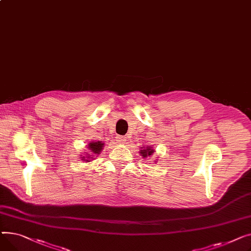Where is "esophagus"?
<instances>
[{"label": "esophagus", "instance_id": "obj_1", "mask_svg": "<svg viewBox=\"0 0 251 251\" xmlns=\"http://www.w3.org/2000/svg\"><path fill=\"white\" fill-rule=\"evenodd\" d=\"M116 140H117V142L119 143H121V144H126V137H124V136H119L116 138Z\"/></svg>", "mask_w": 251, "mask_h": 251}]
</instances>
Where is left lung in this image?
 I'll return each mask as SVG.
<instances>
[{
  "instance_id": "obj_1",
  "label": "left lung",
  "mask_w": 251,
  "mask_h": 251,
  "mask_svg": "<svg viewBox=\"0 0 251 251\" xmlns=\"http://www.w3.org/2000/svg\"><path fill=\"white\" fill-rule=\"evenodd\" d=\"M141 154H142V156L144 157V158H146V157H148V156H150V155H152L153 154V150H151L149 147L147 149H144V150H141V152H140Z\"/></svg>"
}]
</instances>
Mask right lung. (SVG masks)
<instances>
[{
  "label": "right lung",
  "mask_w": 251,
  "mask_h": 251,
  "mask_svg": "<svg viewBox=\"0 0 251 251\" xmlns=\"http://www.w3.org/2000/svg\"><path fill=\"white\" fill-rule=\"evenodd\" d=\"M102 146H103V143H101V142H94V143H90V145H89V149H90V151L92 152V154H100V152H101V150H102ZM90 156H88V158H89ZM83 158H85V157H83ZM83 160H85V159H83ZM87 162H89L87 160Z\"/></svg>",
  "instance_id": "add662e5"
}]
</instances>
